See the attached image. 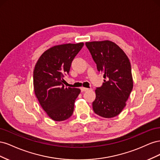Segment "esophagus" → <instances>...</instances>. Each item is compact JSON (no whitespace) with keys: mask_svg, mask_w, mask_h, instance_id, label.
<instances>
[{"mask_svg":"<svg viewBox=\"0 0 160 160\" xmlns=\"http://www.w3.org/2000/svg\"><path fill=\"white\" fill-rule=\"evenodd\" d=\"M88 90H89V89H88V88H81V92L87 91H88Z\"/></svg>","mask_w":160,"mask_h":160,"instance_id":"1","label":"esophagus"}]
</instances>
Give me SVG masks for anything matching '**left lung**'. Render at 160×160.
I'll return each instance as SVG.
<instances>
[{
    "mask_svg": "<svg viewBox=\"0 0 160 160\" xmlns=\"http://www.w3.org/2000/svg\"><path fill=\"white\" fill-rule=\"evenodd\" d=\"M85 45L104 78L102 86L95 90L93 109L102 118L115 117L125 107L133 89L129 60L124 51L112 41L86 42Z\"/></svg>",
    "mask_w": 160,
    "mask_h": 160,
    "instance_id": "obj_1",
    "label": "left lung"
}]
</instances>
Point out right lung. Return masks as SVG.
<instances>
[{"label": "right lung", "mask_w": 160, "mask_h": 160, "mask_svg": "<svg viewBox=\"0 0 160 160\" xmlns=\"http://www.w3.org/2000/svg\"><path fill=\"white\" fill-rule=\"evenodd\" d=\"M83 45V42H79L53 46L42 53L35 65V95L47 115L57 122L69 119L73 113L75 101L81 90L65 88L62 83L72 60Z\"/></svg>", "instance_id": "obj_1"}]
</instances>
